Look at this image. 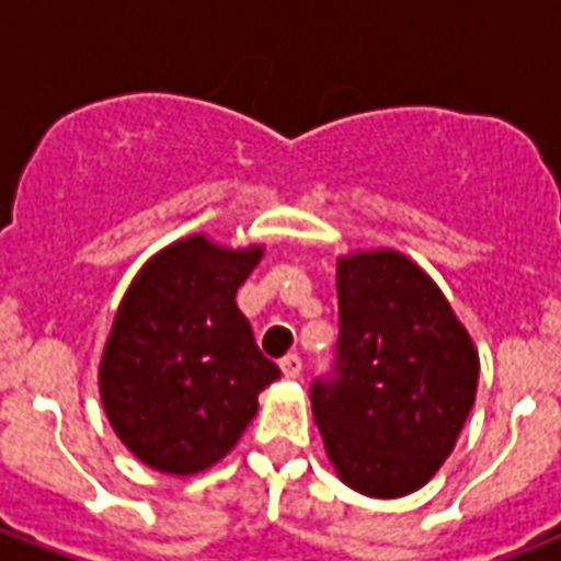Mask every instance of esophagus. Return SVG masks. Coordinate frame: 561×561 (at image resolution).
I'll use <instances>...</instances> for the list:
<instances>
[{"label":"esophagus","mask_w":561,"mask_h":561,"mask_svg":"<svg viewBox=\"0 0 561 561\" xmlns=\"http://www.w3.org/2000/svg\"><path fill=\"white\" fill-rule=\"evenodd\" d=\"M279 369L285 378H299V373H302V360H299V355H285V358L279 360Z\"/></svg>","instance_id":"obj_1"}]
</instances>
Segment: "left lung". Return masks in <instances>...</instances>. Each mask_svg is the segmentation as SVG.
Returning a JSON list of instances; mask_svg holds the SVG:
<instances>
[{
  "instance_id": "1",
  "label": "left lung",
  "mask_w": 561,
  "mask_h": 561,
  "mask_svg": "<svg viewBox=\"0 0 561 561\" xmlns=\"http://www.w3.org/2000/svg\"><path fill=\"white\" fill-rule=\"evenodd\" d=\"M334 378L311 410L337 478L367 497H404L434 478L474 408L480 358L431 276L399 250L337 259Z\"/></svg>"
}]
</instances>
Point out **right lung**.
<instances>
[{
	"instance_id": "right-lung-1",
	"label": "right lung",
	"mask_w": 561,
	"mask_h": 561,
	"mask_svg": "<svg viewBox=\"0 0 561 561\" xmlns=\"http://www.w3.org/2000/svg\"><path fill=\"white\" fill-rule=\"evenodd\" d=\"M264 247L203 232L151 255L118 302L99 367L101 404L136 460L188 478L224 460L279 367L259 352L236 294Z\"/></svg>"
}]
</instances>
